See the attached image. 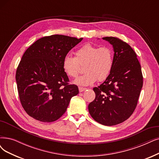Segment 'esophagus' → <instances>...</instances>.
Masks as SVG:
<instances>
[{
  "mask_svg": "<svg viewBox=\"0 0 159 159\" xmlns=\"http://www.w3.org/2000/svg\"><path fill=\"white\" fill-rule=\"evenodd\" d=\"M86 89V88H83V87H81V86H79V92H82L84 91Z\"/></svg>",
  "mask_w": 159,
  "mask_h": 159,
  "instance_id": "1",
  "label": "esophagus"
}]
</instances>
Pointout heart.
<instances>
[{
    "instance_id": "obj_1",
    "label": "heart",
    "mask_w": 159,
    "mask_h": 159,
    "mask_svg": "<svg viewBox=\"0 0 159 159\" xmlns=\"http://www.w3.org/2000/svg\"><path fill=\"white\" fill-rule=\"evenodd\" d=\"M114 63V53L109 46H102L87 43L75 52V57L66 56L63 60V69L70 77H76L84 66L86 73L76 79L75 83L89 86L98 80L102 82L111 73Z\"/></svg>"
}]
</instances>
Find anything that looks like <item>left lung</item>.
I'll return each mask as SVG.
<instances>
[{"label":"left lung","mask_w":159,"mask_h":159,"mask_svg":"<svg viewBox=\"0 0 159 159\" xmlns=\"http://www.w3.org/2000/svg\"><path fill=\"white\" fill-rule=\"evenodd\" d=\"M103 39L113 46V67L106 80L93 89L96 98L89 105V110L96 122L114 126L127 120L136 108L143 75L137 55L130 45L114 37Z\"/></svg>","instance_id":"obj_1"}]
</instances>
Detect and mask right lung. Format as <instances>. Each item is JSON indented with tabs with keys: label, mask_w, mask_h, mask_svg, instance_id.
Returning a JSON list of instances; mask_svg holds the SVG:
<instances>
[{
	"label": "right lung",
	"mask_w": 159,
	"mask_h": 159,
	"mask_svg": "<svg viewBox=\"0 0 159 159\" xmlns=\"http://www.w3.org/2000/svg\"><path fill=\"white\" fill-rule=\"evenodd\" d=\"M83 40L62 34L40 38L23 54L16 80L21 104L33 119L54 122L66 113L70 99L79 93L63 69V60Z\"/></svg>",
	"instance_id": "1"
}]
</instances>
